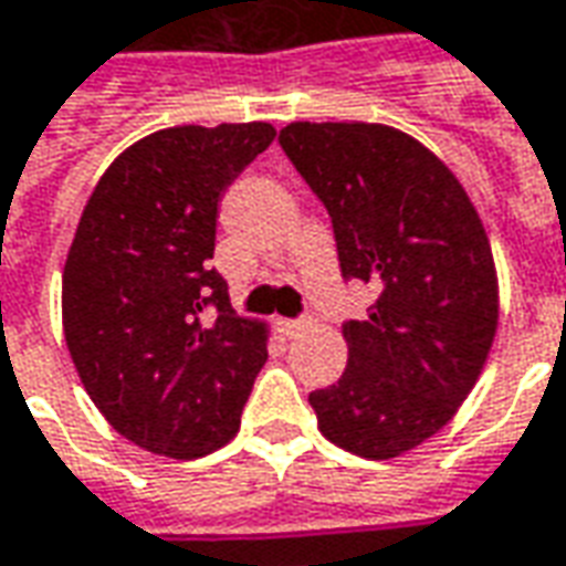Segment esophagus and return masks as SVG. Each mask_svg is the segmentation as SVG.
Listing matches in <instances>:
<instances>
[{
  "mask_svg": "<svg viewBox=\"0 0 566 566\" xmlns=\"http://www.w3.org/2000/svg\"><path fill=\"white\" fill-rule=\"evenodd\" d=\"M276 327L283 329L286 336H295V333H305L311 327V317H295V321H276Z\"/></svg>",
  "mask_w": 566,
  "mask_h": 566,
  "instance_id": "obj_1",
  "label": "esophagus"
}]
</instances>
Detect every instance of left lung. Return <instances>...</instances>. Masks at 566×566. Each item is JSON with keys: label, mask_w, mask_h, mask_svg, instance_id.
<instances>
[{"label": "left lung", "mask_w": 566, "mask_h": 566, "mask_svg": "<svg viewBox=\"0 0 566 566\" xmlns=\"http://www.w3.org/2000/svg\"><path fill=\"white\" fill-rule=\"evenodd\" d=\"M280 149L327 208L343 280L377 290L367 317L343 324V377L308 396L317 427L361 458H396L449 423L486 364L499 324L486 230L408 133L295 120Z\"/></svg>", "instance_id": "8db88e82"}]
</instances>
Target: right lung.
<instances>
[{
  "label": "right lung",
  "instance_id": "obj_1",
  "mask_svg": "<svg viewBox=\"0 0 566 566\" xmlns=\"http://www.w3.org/2000/svg\"><path fill=\"white\" fill-rule=\"evenodd\" d=\"M271 124L168 127L120 151L83 208L62 280L67 352L117 433L168 458L227 446L268 336L208 261L227 186Z\"/></svg>",
  "mask_w": 566,
  "mask_h": 566
}]
</instances>
